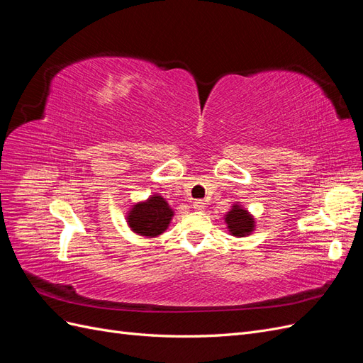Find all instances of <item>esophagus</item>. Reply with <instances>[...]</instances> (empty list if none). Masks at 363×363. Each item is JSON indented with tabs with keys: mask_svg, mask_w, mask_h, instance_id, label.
Listing matches in <instances>:
<instances>
[{
	"mask_svg": "<svg viewBox=\"0 0 363 363\" xmlns=\"http://www.w3.org/2000/svg\"><path fill=\"white\" fill-rule=\"evenodd\" d=\"M192 206H194L195 211L203 212V211H204V207H206V203H204L203 200H195V201L192 203Z\"/></svg>",
	"mask_w": 363,
	"mask_h": 363,
	"instance_id": "esophagus-1",
	"label": "esophagus"
}]
</instances>
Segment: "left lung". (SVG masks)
Returning a JSON list of instances; mask_svg holds the SVG:
<instances>
[{"label": "left lung", "mask_w": 363, "mask_h": 363, "mask_svg": "<svg viewBox=\"0 0 363 363\" xmlns=\"http://www.w3.org/2000/svg\"><path fill=\"white\" fill-rule=\"evenodd\" d=\"M224 223L228 233L235 238L250 236L256 230V218L240 203H235L224 215Z\"/></svg>", "instance_id": "left-lung-1"}]
</instances>
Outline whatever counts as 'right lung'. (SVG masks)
Instances as JSON below:
<instances>
[{
  "mask_svg": "<svg viewBox=\"0 0 363 363\" xmlns=\"http://www.w3.org/2000/svg\"><path fill=\"white\" fill-rule=\"evenodd\" d=\"M174 216L172 207L160 194H152L147 200L131 204L125 213L127 225L142 238H157L167 232Z\"/></svg>",
  "mask_w": 363,
  "mask_h": 363,
  "instance_id": "right-lung-1",
  "label": "right lung"
}]
</instances>
